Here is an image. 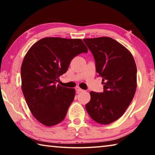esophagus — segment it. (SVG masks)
<instances>
[{
  "mask_svg": "<svg viewBox=\"0 0 155 155\" xmlns=\"http://www.w3.org/2000/svg\"><path fill=\"white\" fill-rule=\"evenodd\" d=\"M76 90L77 91V92H80V91H83L82 89L81 88H80V87H78V86H77V87H76Z\"/></svg>",
  "mask_w": 155,
  "mask_h": 155,
  "instance_id": "1",
  "label": "esophagus"
}]
</instances>
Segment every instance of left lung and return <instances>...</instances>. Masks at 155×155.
<instances>
[{"mask_svg":"<svg viewBox=\"0 0 155 155\" xmlns=\"http://www.w3.org/2000/svg\"><path fill=\"white\" fill-rule=\"evenodd\" d=\"M92 52L96 70L103 78L104 91H91L85 108L94 121L109 124L119 119L129 106L137 88V67L127 48L108 37L84 39Z\"/></svg>","mask_w":155,"mask_h":155,"instance_id":"left-lung-1","label":"left lung"}]
</instances>
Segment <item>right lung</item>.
Segmentation results:
<instances>
[{"mask_svg": "<svg viewBox=\"0 0 155 155\" xmlns=\"http://www.w3.org/2000/svg\"><path fill=\"white\" fill-rule=\"evenodd\" d=\"M87 48L81 39L44 38L31 47L21 66L22 90L31 114L41 124L52 127L65 118L75 90L57 83L72 59Z\"/></svg>", "mask_w": 155, "mask_h": 155, "instance_id": "right-lung-1", "label": "right lung"}]
</instances>
